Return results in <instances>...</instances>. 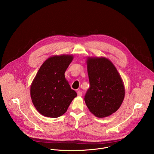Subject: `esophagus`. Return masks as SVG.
<instances>
[{"label": "esophagus", "instance_id": "1", "mask_svg": "<svg viewBox=\"0 0 154 154\" xmlns=\"http://www.w3.org/2000/svg\"><path fill=\"white\" fill-rule=\"evenodd\" d=\"M77 95H78L79 96H82V93L80 91H77Z\"/></svg>", "mask_w": 154, "mask_h": 154}]
</instances>
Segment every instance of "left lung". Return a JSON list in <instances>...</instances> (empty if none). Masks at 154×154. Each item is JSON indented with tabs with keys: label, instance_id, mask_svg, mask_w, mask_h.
Masks as SVG:
<instances>
[{
	"label": "left lung",
	"instance_id": "1",
	"mask_svg": "<svg viewBox=\"0 0 154 154\" xmlns=\"http://www.w3.org/2000/svg\"><path fill=\"white\" fill-rule=\"evenodd\" d=\"M86 64L90 86L84 98L86 105L96 117H107L116 112L123 102L122 80L108 58L88 57Z\"/></svg>",
	"mask_w": 154,
	"mask_h": 154
}]
</instances>
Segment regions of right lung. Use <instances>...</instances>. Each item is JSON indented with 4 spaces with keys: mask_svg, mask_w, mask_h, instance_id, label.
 <instances>
[{
    "mask_svg": "<svg viewBox=\"0 0 154 154\" xmlns=\"http://www.w3.org/2000/svg\"><path fill=\"white\" fill-rule=\"evenodd\" d=\"M72 60L71 55L53 56L44 62L38 70L30 86V96L42 115L52 118L61 116L77 96L64 76Z\"/></svg>",
    "mask_w": 154,
    "mask_h": 154,
    "instance_id": "add662e5",
    "label": "right lung"
}]
</instances>
